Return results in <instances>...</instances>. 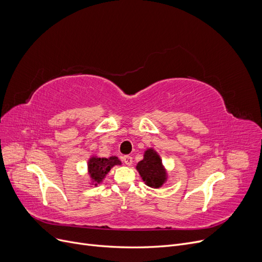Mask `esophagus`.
I'll use <instances>...</instances> for the list:
<instances>
[{
	"label": "esophagus",
	"instance_id": "obj_1",
	"mask_svg": "<svg viewBox=\"0 0 262 262\" xmlns=\"http://www.w3.org/2000/svg\"><path fill=\"white\" fill-rule=\"evenodd\" d=\"M122 160H123V162H124V164H127V165H131L132 162H133V158L130 157V156H124V157L122 158Z\"/></svg>",
	"mask_w": 262,
	"mask_h": 262
}]
</instances>
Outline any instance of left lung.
<instances>
[{
	"label": "left lung",
	"mask_w": 262,
	"mask_h": 262,
	"mask_svg": "<svg viewBox=\"0 0 262 262\" xmlns=\"http://www.w3.org/2000/svg\"><path fill=\"white\" fill-rule=\"evenodd\" d=\"M136 169L144 182L151 188H160L166 180L165 169L162 166V162L159 155L154 151V149H148L144 155V159L140 161Z\"/></svg>",
	"instance_id": "obj_1"
}]
</instances>
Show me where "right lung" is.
Here are the masks:
<instances>
[{
  "mask_svg": "<svg viewBox=\"0 0 262 262\" xmlns=\"http://www.w3.org/2000/svg\"><path fill=\"white\" fill-rule=\"evenodd\" d=\"M119 164H121V162L117 157H110L107 159L93 157L89 161V172L93 180L99 183L102 181L112 167Z\"/></svg>",
  "mask_w": 262,
  "mask_h": 262,
  "instance_id": "add662e5",
  "label": "right lung"
}]
</instances>
